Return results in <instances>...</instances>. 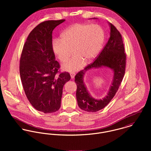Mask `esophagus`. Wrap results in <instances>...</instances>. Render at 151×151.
<instances>
[{
  "label": "esophagus",
  "mask_w": 151,
  "mask_h": 151,
  "mask_svg": "<svg viewBox=\"0 0 151 151\" xmlns=\"http://www.w3.org/2000/svg\"><path fill=\"white\" fill-rule=\"evenodd\" d=\"M75 73H71L70 74V76H71V78L73 79V78H74V77H75Z\"/></svg>",
  "instance_id": "obj_1"
}]
</instances>
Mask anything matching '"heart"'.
<instances>
[{
  "instance_id": "b5f03b06",
  "label": "heart",
  "mask_w": 151,
  "mask_h": 151,
  "mask_svg": "<svg viewBox=\"0 0 151 151\" xmlns=\"http://www.w3.org/2000/svg\"><path fill=\"white\" fill-rule=\"evenodd\" d=\"M105 40V32L97 24H75L67 28L61 34L60 40H55L52 50L58 59L66 62L62 65L68 72L74 73L81 69L85 62L93 60L99 53Z\"/></svg>"
}]
</instances>
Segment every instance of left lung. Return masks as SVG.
Returning <instances> with one entry per match:
<instances>
[{"instance_id":"8db88e82","label":"left lung","mask_w":151,"mask_h":151,"mask_svg":"<svg viewBox=\"0 0 151 151\" xmlns=\"http://www.w3.org/2000/svg\"><path fill=\"white\" fill-rule=\"evenodd\" d=\"M109 24L110 28V38L102 51L92 63L86 66L75 76L78 105L82 110L88 112H96L108 105L118 91L125 74L126 55L124 53L122 37L113 24L110 22ZM103 66L112 69L114 77L107 95L102 99L97 100L91 97L88 93L83 82V77L88 70Z\"/></svg>"}]
</instances>
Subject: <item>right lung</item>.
<instances>
[{"mask_svg": "<svg viewBox=\"0 0 151 151\" xmlns=\"http://www.w3.org/2000/svg\"><path fill=\"white\" fill-rule=\"evenodd\" d=\"M65 20L42 22L29 33L20 60L22 85L30 104L38 111L50 113L61 106L63 88L68 73L58 74L60 65L52 50V32Z\"/></svg>", "mask_w": 151, "mask_h": 151, "instance_id": "right-lung-1", "label": "right lung"}]
</instances>
